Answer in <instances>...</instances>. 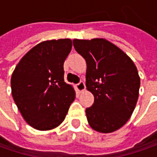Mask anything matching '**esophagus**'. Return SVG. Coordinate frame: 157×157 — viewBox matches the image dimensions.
<instances>
[{
    "instance_id": "obj_1",
    "label": "esophagus",
    "mask_w": 157,
    "mask_h": 157,
    "mask_svg": "<svg viewBox=\"0 0 157 157\" xmlns=\"http://www.w3.org/2000/svg\"><path fill=\"white\" fill-rule=\"evenodd\" d=\"M76 88H77V90H78L79 93H82V92L85 91V89H86V85H85V83L83 81H80L78 84L76 85Z\"/></svg>"
}]
</instances>
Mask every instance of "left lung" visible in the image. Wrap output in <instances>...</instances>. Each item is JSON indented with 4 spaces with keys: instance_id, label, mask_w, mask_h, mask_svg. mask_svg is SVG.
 Masks as SVG:
<instances>
[{
    "instance_id": "8db88e82",
    "label": "left lung",
    "mask_w": 157,
    "mask_h": 157,
    "mask_svg": "<svg viewBox=\"0 0 157 157\" xmlns=\"http://www.w3.org/2000/svg\"><path fill=\"white\" fill-rule=\"evenodd\" d=\"M73 46L86 59V86L94 96L86 109L88 123L100 133L114 132L129 120L137 103L141 80L136 64L103 38L74 39Z\"/></svg>"
}]
</instances>
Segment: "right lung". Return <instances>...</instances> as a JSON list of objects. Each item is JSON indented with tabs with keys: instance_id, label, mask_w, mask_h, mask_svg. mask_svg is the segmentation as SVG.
Masks as SVG:
<instances>
[{
	"instance_id": "right-lung-1",
	"label": "right lung",
	"mask_w": 157,
	"mask_h": 157,
	"mask_svg": "<svg viewBox=\"0 0 157 157\" xmlns=\"http://www.w3.org/2000/svg\"><path fill=\"white\" fill-rule=\"evenodd\" d=\"M71 40L44 41L17 63L11 77V92L25 121L37 130L58 127L75 100L73 87L63 80V63Z\"/></svg>"
}]
</instances>
